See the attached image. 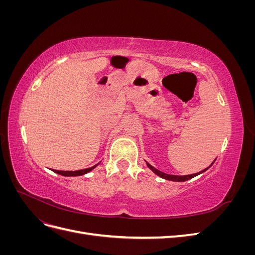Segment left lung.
<instances>
[{
    "label": "left lung",
    "mask_w": 255,
    "mask_h": 255,
    "mask_svg": "<svg viewBox=\"0 0 255 255\" xmlns=\"http://www.w3.org/2000/svg\"><path fill=\"white\" fill-rule=\"evenodd\" d=\"M213 164H214V163H213ZM146 165H148V167L151 169V170H152L154 173H155V174H157L158 176L163 177V179L169 180V181H174V182H184V181L190 180V179H192V177L197 176L198 174L206 171L207 169L211 167V166H210V167H207L206 169H204V170H202V171H200V172H198V173H194V174H189V175H171V174H167V173H164V172H161V171L157 170V169H155L153 166H151L149 163H146Z\"/></svg>",
    "instance_id": "8db88e82"
}]
</instances>
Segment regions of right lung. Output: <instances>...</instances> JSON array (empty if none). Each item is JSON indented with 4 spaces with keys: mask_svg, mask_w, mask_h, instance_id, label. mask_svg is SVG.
I'll list each match as a JSON object with an SVG mask.
<instances>
[{
    "mask_svg": "<svg viewBox=\"0 0 255 255\" xmlns=\"http://www.w3.org/2000/svg\"><path fill=\"white\" fill-rule=\"evenodd\" d=\"M96 167H97V165L92 166L90 168H87V169H83V170H76V171H60V170H53V171L60 174V175H64V176H78V175H83L85 173L91 171L92 169Z\"/></svg>",
    "mask_w": 255,
    "mask_h": 255,
    "instance_id": "add662e5",
    "label": "right lung"
}]
</instances>
